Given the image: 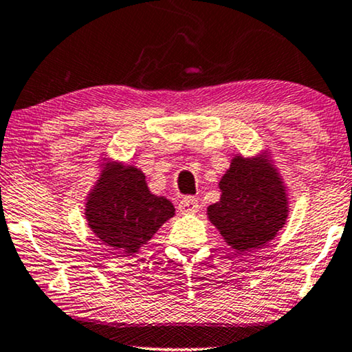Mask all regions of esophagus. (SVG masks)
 Returning a JSON list of instances; mask_svg holds the SVG:
<instances>
[{
    "label": "esophagus",
    "mask_w": 352,
    "mask_h": 352,
    "mask_svg": "<svg viewBox=\"0 0 352 352\" xmlns=\"http://www.w3.org/2000/svg\"><path fill=\"white\" fill-rule=\"evenodd\" d=\"M199 208H200L199 201L192 199V197H186V199L177 201V210H179L181 214H194L199 211Z\"/></svg>",
    "instance_id": "34e87169"
}]
</instances>
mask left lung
<instances>
[{
    "label": "left lung",
    "instance_id": "left-lung-1",
    "mask_svg": "<svg viewBox=\"0 0 352 352\" xmlns=\"http://www.w3.org/2000/svg\"><path fill=\"white\" fill-rule=\"evenodd\" d=\"M221 197L206 216L234 252L259 250L277 237L290 216V195L271 152L235 153L218 182Z\"/></svg>",
    "mask_w": 352,
    "mask_h": 352
}]
</instances>
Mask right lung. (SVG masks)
Segmentation results:
<instances>
[{"instance_id": "obj_1", "label": "right lung", "mask_w": 352, "mask_h": 352, "mask_svg": "<svg viewBox=\"0 0 352 352\" xmlns=\"http://www.w3.org/2000/svg\"><path fill=\"white\" fill-rule=\"evenodd\" d=\"M99 175L85 199V219L100 242L134 256L175 216L166 197L152 194L141 168L99 158Z\"/></svg>"}]
</instances>
